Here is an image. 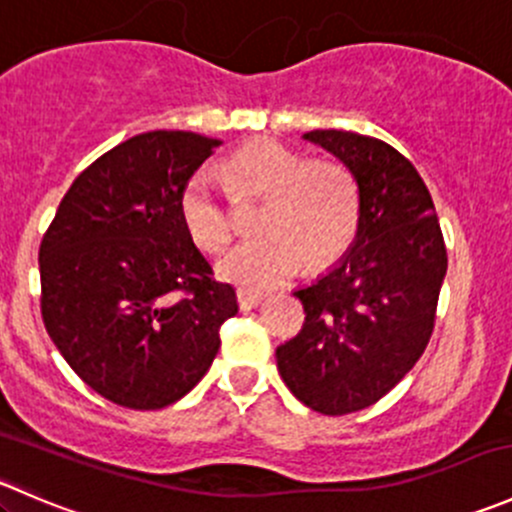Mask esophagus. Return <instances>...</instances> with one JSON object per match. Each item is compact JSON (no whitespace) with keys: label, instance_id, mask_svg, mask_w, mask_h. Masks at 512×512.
<instances>
[{"label":"esophagus","instance_id":"1","mask_svg":"<svg viewBox=\"0 0 512 512\" xmlns=\"http://www.w3.org/2000/svg\"><path fill=\"white\" fill-rule=\"evenodd\" d=\"M262 299H265V292H260V289H250V287L237 289V304H240V309L257 307Z\"/></svg>","mask_w":512,"mask_h":512}]
</instances>
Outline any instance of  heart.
<instances>
[{"instance_id":"1","label":"heart","mask_w":512,"mask_h":512,"mask_svg":"<svg viewBox=\"0 0 512 512\" xmlns=\"http://www.w3.org/2000/svg\"><path fill=\"white\" fill-rule=\"evenodd\" d=\"M223 178L240 198H265L257 215L262 235L242 242L218 262V275L250 289L275 287L309 267L337 260L354 240L359 190L337 160H309L275 138H255L225 158ZM180 218L198 247L230 245V210L208 173H193L178 198Z\"/></svg>"}]
</instances>
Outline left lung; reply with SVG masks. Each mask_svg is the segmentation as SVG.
Masks as SVG:
<instances>
[{
	"label": "left lung",
	"mask_w": 512,
	"mask_h": 512,
	"mask_svg": "<svg viewBox=\"0 0 512 512\" xmlns=\"http://www.w3.org/2000/svg\"><path fill=\"white\" fill-rule=\"evenodd\" d=\"M304 138L347 165L359 223L342 260L294 289L307 317L277 347V369L304 406L342 416L376 404L421 359L448 257L431 193L396 148L334 128Z\"/></svg>",
	"instance_id": "obj_1"
}]
</instances>
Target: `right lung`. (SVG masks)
<instances>
[{
    "label": "right lung",
    "instance_id": "1",
    "mask_svg": "<svg viewBox=\"0 0 512 512\" xmlns=\"http://www.w3.org/2000/svg\"><path fill=\"white\" fill-rule=\"evenodd\" d=\"M223 141L148 131L94 160L39 247L41 317L61 356L103 399L163 409L205 376L235 289L180 218L185 180ZM185 291V295H180Z\"/></svg>",
    "mask_w": 512,
    "mask_h": 512
}]
</instances>
